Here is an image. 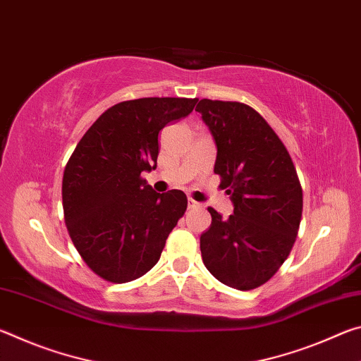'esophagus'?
Instances as JSON below:
<instances>
[{
  "label": "esophagus",
  "instance_id": "1",
  "mask_svg": "<svg viewBox=\"0 0 361 361\" xmlns=\"http://www.w3.org/2000/svg\"><path fill=\"white\" fill-rule=\"evenodd\" d=\"M189 209H202V205H200L199 202H195V200L189 199V204H188Z\"/></svg>",
  "mask_w": 361,
  "mask_h": 361
}]
</instances>
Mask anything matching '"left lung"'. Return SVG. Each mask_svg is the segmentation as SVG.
Returning a JSON list of instances; mask_svg holds the SVG:
<instances>
[{
    "mask_svg": "<svg viewBox=\"0 0 361 361\" xmlns=\"http://www.w3.org/2000/svg\"><path fill=\"white\" fill-rule=\"evenodd\" d=\"M202 114L216 145L215 173L234 213L212 207L210 228L200 235L205 267L235 290L266 283L288 258L302 213V189L282 140L252 106L204 99Z\"/></svg>",
    "mask_w": 361,
    "mask_h": 361,
    "instance_id": "left-lung-1",
    "label": "left lung"
}]
</instances>
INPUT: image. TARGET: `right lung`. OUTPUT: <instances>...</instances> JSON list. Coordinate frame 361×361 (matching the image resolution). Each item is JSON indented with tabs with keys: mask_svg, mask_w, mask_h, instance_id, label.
Wrapping results in <instances>:
<instances>
[{
	"mask_svg": "<svg viewBox=\"0 0 361 361\" xmlns=\"http://www.w3.org/2000/svg\"><path fill=\"white\" fill-rule=\"evenodd\" d=\"M197 99L149 97L108 108L79 140L63 172L65 223L79 255L113 283L145 276L185 215L180 189L154 192L142 172L156 169L159 132Z\"/></svg>",
	"mask_w": 361,
	"mask_h": 361,
	"instance_id": "obj_1",
	"label": "right lung"
}]
</instances>
